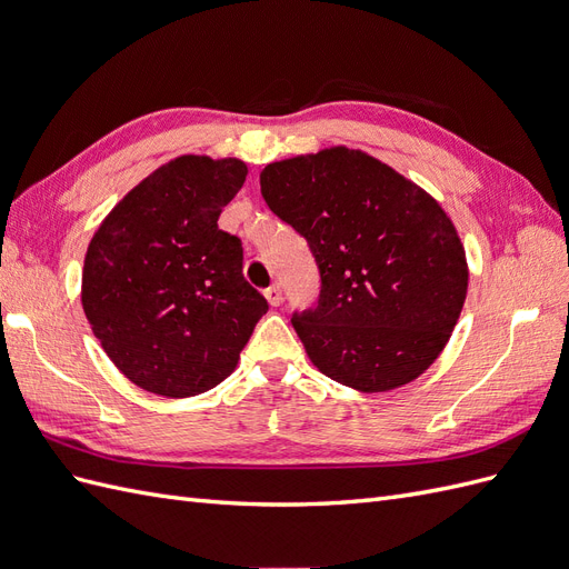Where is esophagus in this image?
Here are the masks:
<instances>
[{
  "label": "esophagus",
  "instance_id": "1",
  "mask_svg": "<svg viewBox=\"0 0 569 569\" xmlns=\"http://www.w3.org/2000/svg\"><path fill=\"white\" fill-rule=\"evenodd\" d=\"M266 299H268V303L270 306H280L282 303V299H284V295H282V284L280 282H274V284H270L266 291Z\"/></svg>",
  "mask_w": 569,
  "mask_h": 569
}]
</instances>
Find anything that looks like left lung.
Wrapping results in <instances>:
<instances>
[{"mask_svg":"<svg viewBox=\"0 0 569 569\" xmlns=\"http://www.w3.org/2000/svg\"><path fill=\"white\" fill-rule=\"evenodd\" d=\"M261 194L320 270L318 303L291 325L322 375L372 393L435 363L468 295V261L425 189L363 151L332 147L268 163Z\"/></svg>","mask_w":569,"mask_h":569,"instance_id":"1","label":"left lung"}]
</instances>
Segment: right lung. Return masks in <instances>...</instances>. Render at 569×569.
<instances>
[{"mask_svg": "<svg viewBox=\"0 0 569 569\" xmlns=\"http://www.w3.org/2000/svg\"><path fill=\"white\" fill-rule=\"evenodd\" d=\"M247 180L239 159L178 157L118 201L88 247L82 308L130 382L184 399L234 370L268 301L218 218Z\"/></svg>", "mask_w": 569, "mask_h": 569, "instance_id": "right-lung-1", "label": "right lung"}]
</instances>
